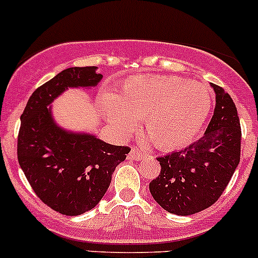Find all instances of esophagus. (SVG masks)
<instances>
[{
	"mask_svg": "<svg viewBox=\"0 0 258 258\" xmlns=\"http://www.w3.org/2000/svg\"><path fill=\"white\" fill-rule=\"evenodd\" d=\"M146 153L142 152L141 150H137V148H132L128 153V158L130 160H135V161H141L142 158L146 157Z\"/></svg>",
	"mask_w": 258,
	"mask_h": 258,
	"instance_id": "34e87169",
	"label": "esophagus"
}]
</instances>
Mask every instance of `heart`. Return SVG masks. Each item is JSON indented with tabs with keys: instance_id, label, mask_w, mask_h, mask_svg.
Listing matches in <instances>:
<instances>
[{
	"instance_id": "b5f03b06",
	"label": "heart",
	"mask_w": 258,
	"mask_h": 258,
	"mask_svg": "<svg viewBox=\"0 0 258 258\" xmlns=\"http://www.w3.org/2000/svg\"><path fill=\"white\" fill-rule=\"evenodd\" d=\"M102 107L119 134L145 119L152 144L172 151L194 141L211 112L212 95L205 85L177 76H134L117 96H103Z\"/></svg>"
}]
</instances>
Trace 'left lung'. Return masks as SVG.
<instances>
[{
	"label": "left lung",
	"mask_w": 258,
	"mask_h": 258,
	"mask_svg": "<svg viewBox=\"0 0 258 258\" xmlns=\"http://www.w3.org/2000/svg\"><path fill=\"white\" fill-rule=\"evenodd\" d=\"M211 86L216 92V107L204 137L183 150L157 157L161 172L150 182L155 201L178 216L212 206L240 163L242 134L237 108L221 86Z\"/></svg>",
	"instance_id": "left-lung-1"
}]
</instances>
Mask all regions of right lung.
<instances>
[{"instance_id": "right-lung-1", "label": "right lung", "mask_w": 258, "mask_h": 258, "mask_svg": "<svg viewBox=\"0 0 258 258\" xmlns=\"http://www.w3.org/2000/svg\"><path fill=\"white\" fill-rule=\"evenodd\" d=\"M102 79L97 67H71L36 88L28 98L17 137V158L36 196L52 210L79 216L101 201L128 146L74 134L53 122L48 105L67 87H91Z\"/></svg>"}]
</instances>
